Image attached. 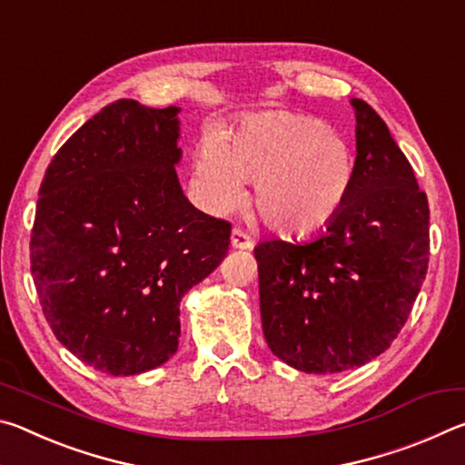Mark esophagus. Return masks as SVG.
<instances>
[{
	"label": "esophagus",
	"mask_w": 465,
	"mask_h": 465,
	"mask_svg": "<svg viewBox=\"0 0 465 465\" xmlns=\"http://www.w3.org/2000/svg\"><path fill=\"white\" fill-rule=\"evenodd\" d=\"M232 246L233 248H240V250H250L252 246H254V243H252V238H250L246 232L240 230V227H233V232H232Z\"/></svg>",
	"instance_id": "1"
}]
</instances>
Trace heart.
Instances as JSON below:
<instances>
[{
	"label": "heart",
	"mask_w": 465,
	"mask_h": 465,
	"mask_svg": "<svg viewBox=\"0 0 465 465\" xmlns=\"http://www.w3.org/2000/svg\"><path fill=\"white\" fill-rule=\"evenodd\" d=\"M196 174L217 209L233 207L242 199V180H254L262 222L305 238L342 213L357 162L326 121L277 113L254 116L230 141L211 137L196 160Z\"/></svg>",
	"instance_id": "heart-1"
}]
</instances>
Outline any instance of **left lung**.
I'll return each mask as SVG.
<instances>
[{"label": "left lung", "instance_id": "obj_1", "mask_svg": "<svg viewBox=\"0 0 465 465\" xmlns=\"http://www.w3.org/2000/svg\"><path fill=\"white\" fill-rule=\"evenodd\" d=\"M357 178L324 233L254 248L266 344L305 373L375 359L411 316L429 266V201L381 116L352 98Z\"/></svg>", "mask_w": 465, "mask_h": 465}]
</instances>
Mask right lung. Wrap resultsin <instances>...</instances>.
<instances>
[{"label":"right lung","mask_w":465,"mask_h":465,"mask_svg":"<svg viewBox=\"0 0 465 465\" xmlns=\"http://www.w3.org/2000/svg\"><path fill=\"white\" fill-rule=\"evenodd\" d=\"M178 108L116 100L49 163L30 233V271L57 341L124 377L178 349L180 297L230 250L232 223L203 213L176 176Z\"/></svg>","instance_id":"obj_1"}]
</instances>
